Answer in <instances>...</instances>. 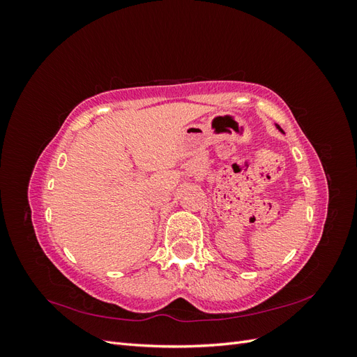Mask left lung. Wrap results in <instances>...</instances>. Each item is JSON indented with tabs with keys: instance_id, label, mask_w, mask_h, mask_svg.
I'll use <instances>...</instances> for the list:
<instances>
[{
	"instance_id": "1",
	"label": "left lung",
	"mask_w": 357,
	"mask_h": 357,
	"mask_svg": "<svg viewBox=\"0 0 357 357\" xmlns=\"http://www.w3.org/2000/svg\"><path fill=\"white\" fill-rule=\"evenodd\" d=\"M278 129H280V126H278ZM280 131H282V129H280Z\"/></svg>"
}]
</instances>
